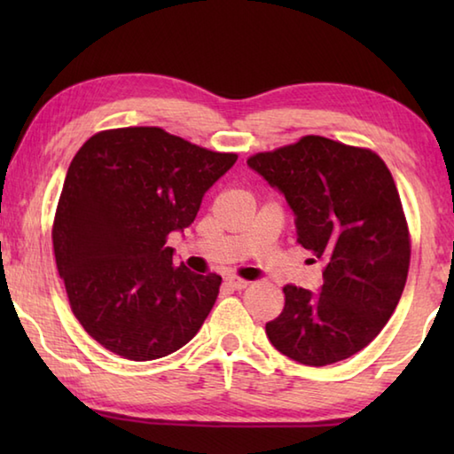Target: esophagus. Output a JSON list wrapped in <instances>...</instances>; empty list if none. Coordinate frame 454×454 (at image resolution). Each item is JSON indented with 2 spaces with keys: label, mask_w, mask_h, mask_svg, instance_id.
<instances>
[{
  "label": "esophagus",
  "mask_w": 454,
  "mask_h": 454,
  "mask_svg": "<svg viewBox=\"0 0 454 454\" xmlns=\"http://www.w3.org/2000/svg\"><path fill=\"white\" fill-rule=\"evenodd\" d=\"M226 284L228 286H232L234 290H244L246 286H248V280H242V278H238V276H228L226 278Z\"/></svg>",
  "instance_id": "1"
}]
</instances>
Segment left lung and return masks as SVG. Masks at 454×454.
I'll use <instances>...</instances> for the list:
<instances>
[{
  "instance_id": "8db88e82",
  "label": "left lung",
  "mask_w": 454,
  "mask_h": 454,
  "mask_svg": "<svg viewBox=\"0 0 454 454\" xmlns=\"http://www.w3.org/2000/svg\"><path fill=\"white\" fill-rule=\"evenodd\" d=\"M286 196L320 294L286 284L284 309L266 325L272 347L301 364L326 366L368 342L393 317L411 264V232L393 174L379 153L322 136L248 158Z\"/></svg>"
}]
</instances>
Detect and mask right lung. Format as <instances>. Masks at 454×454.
Masks as SVG:
<instances>
[{
  "instance_id": "right-lung-1",
  "label": "right lung",
  "mask_w": 454,
  "mask_h": 454,
  "mask_svg": "<svg viewBox=\"0 0 454 454\" xmlns=\"http://www.w3.org/2000/svg\"><path fill=\"white\" fill-rule=\"evenodd\" d=\"M238 160L162 128L104 129L75 153L51 226L74 317L114 355H172L196 336L222 278L174 266L166 246Z\"/></svg>"
}]
</instances>
